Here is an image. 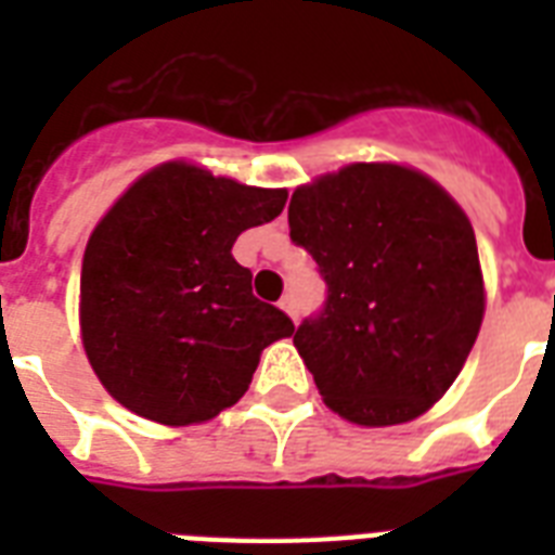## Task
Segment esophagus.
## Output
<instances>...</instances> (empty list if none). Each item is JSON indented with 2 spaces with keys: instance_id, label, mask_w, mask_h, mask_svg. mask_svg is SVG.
<instances>
[{
  "instance_id": "esophagus-1",
  "label": "esophagus",
  "mask_w": 555,
  "mask_h": 555,
  "mask_svg": "<svg viewBox=\"0 0 555 555\" xmlns=\"http://www.w3.org/2000/svg\"><path fill=\"white\" fill-rule=\"evenodd\" d=\"M279 308L291 317V320H299V308H296V299L294 296H282V302H279Z\"/></svg>"
}]
</instances>
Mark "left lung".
Returning <instances> with one entry per match:
<instances>
[{
  "label": "left lung",
  "instance_id": "left-lung-1",
  "mask_svg": "<svg viewBox=\"0 0 555 555\" xmlns=\"http://www.w3.org/2000/svg\"><path fill=\"white\" fill-rule=\"evenodd\" d=\"M287 224L328 285L294 334L322 400L360 426L414 421L455 383L481 331L464 209L423 172L351 164L299 186Z\"/></svg>",
  "mask_w": 555,
  "mask_h": 555
}]
</instances>
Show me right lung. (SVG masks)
Returning a JSON list of instances; mask_svg holds the SVG:
<instances>
[{"instance_id": "obj_1", "label": "right lung", "mask_w": 555, "mask_h": 555, "mask_svg": "<svg viewBox=\"0 0 555 555\" xmlns=\"http://www.w3.org/2000/svg\"><path fill=\"white\" fill-rule=\"evenodd\" d=\"M285 190L160 164L94 227L80 276L91 369L129 412L167 426L216 417L247 391L261 351L294 334L253 296L235 238L282 212Z\"/></svg>"}]
</instances>
